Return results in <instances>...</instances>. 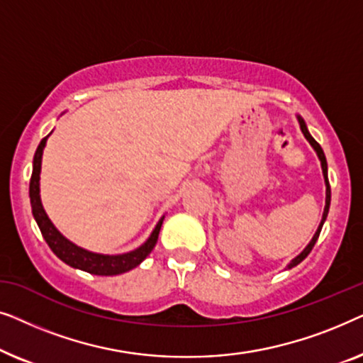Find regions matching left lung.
Returning a JSON list of instances; mask_svg holds the SVG:
<instances>
[{
	"label": "left lung",
	"instance_id": "8db88e82",
	"mask_svg": "<svg viewBox=\"0 0 363 363\" xmlns=\"http://www.w3.org/2000/svg\"><path fill=\"white\" fill-rule=\"evenodd\" d=\"M296 117H297V122H299V127H301L302 133H304L306 140L311 143V147L314 148V152L317 153V157H319V160H320L322 175H324V182H325V206H324V213H322V220H320V223H319V226H317V231L314 233V236H312V240L309 241V245H307V246L304 247V250H302V251L299 252V255H297V256L294 257V259H292V261L289 262V264H287V269H291V267H294V266L299 264V262L304 261L306 257H307V255H309V252L312 251V247H314L317 238H319V235H320L322 226H324V223H325V220H327V215H329V206H330V185H329V177H327V160H325L324 150H322V147L314 140V137L311 135L309 130H307V125H306L304 118H302L301 116H296Z\"/></svg>",
	"mask_w": 363,
	"mask_h": 363
}]
</instances>
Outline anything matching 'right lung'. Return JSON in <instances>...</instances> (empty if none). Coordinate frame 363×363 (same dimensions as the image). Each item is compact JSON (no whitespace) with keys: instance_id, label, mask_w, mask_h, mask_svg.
Wrapping results in <instances>:
<instances>
[{"instance_id":"right-lung-1","label":"right lung","mask_w":363,"mask_h":363,"mask_svg":"<svg viewBox=\"0 0 363 363\" xmlns=\"http://www.w3.org/2000/svg\"><path fill=\"white\" fill-rule=\"evenodd\" d=\"M49 135H51V133H49ZM49 135L44 137L36 148L33 160V175L31 182H29V200H31L33 216L34 220H36L48 246L51 247L54 255H56L61 261L66 262V264L76 267V269L91 272V274L96 276H117L137 267L148 255H150L153 246L157 245L158 233H160L162 223L165 220V216H162L160 220H158L157 226L153 228L152 235L148 236V240L143 242V245L135 247L133 251L123 252V255H101V252H92L89 250H84L81 246L74 245V242L69 241L67 238L52 225V221L49 220L48 213L44 211V206L41 203V195H39V178H41L39 175H41L43 152L44 147H46Z\"/></svg>"}]
</instances>
